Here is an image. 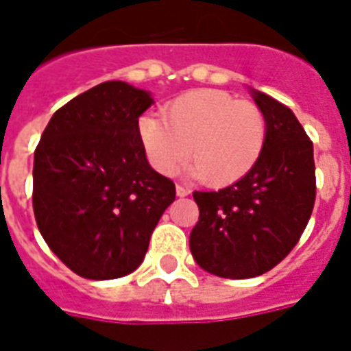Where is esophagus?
<instances>
[{"mask_svg":"<svg viewBox=\"0 0 351 351\" xmlns=\"http://www.w3.org/2000/svg\"><path fill=\"white\" fill-rule=\"evenodd\" d=\"M189 187H186V186H182V184H176V195H178V197H187V195H189Z\"/></svg>","mask_w":351,"mask_h":351,"instance_id":"1","label":"esophagus"}]
</instances>
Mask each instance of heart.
Here are the masks:
<instances>
[{"mask_svg": "<svg viewBox=\"0 0 351 351\" xmlns=\"http://www.w3.org/2000/svg\"><path fill=\"white\" fill-rule=\"evenodd\" d=\"M138 136L149 164L173 175L189 158V171L208 186H230L250 173L266 145L264 112L219 89H197L164 107V118L142 117Z\"/></svg>", "mask_w": 351, "mask_h": 351, "instance_id": "heart-1", "label": "heart"}]
</instances>
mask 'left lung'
Wrapping results in <instances>:
<instances>
[{"label":"left lung","instance_id":"1","mask_svg":"<svg viewBox=\"0 0 351 351\" xmlns=\"http://www.w3.org/2000/svg\"><path fill=\"white\" fill-rule=\"evenodd\" d=\"M267 123L255 167L220 191H195L198 222L189 237L193 258L224 278H251L288 256L315 204L313 143L295 114L253 90Z\"/></svg>","mask_w":351,"mask_h":351}]
</instances>
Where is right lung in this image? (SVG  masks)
Returning <instances> with one entry per match:
<instances>
[{
  "label": "right lung",
  "mask_w": 351,
  "mask_h": 351,
  "mask_svg": "<svg viewBox=\"0 0 351 351\" xmlns=\"http://www.w3.org/2000/svg\"><path fill=\"white\" fill-rule=\"evenodd\" d=\"M151 104L145 90L104 82L60 107L36 147V224L80 277L134 271L175 200V184L149 165L138 136V118Z\"/></svg>",
  "instance_id": "1"
}]
</instances>
